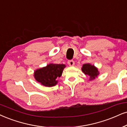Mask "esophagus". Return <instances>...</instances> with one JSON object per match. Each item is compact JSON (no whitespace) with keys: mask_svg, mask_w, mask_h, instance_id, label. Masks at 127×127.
Listing matches in <instances>:
<instances>
[{"mask_svg":"<svg viewBox=\"0 0 127 127\" xmlns=\"http://www.w3.org/2000/svg\"><path fill=\"white\" fill-rule=\"evenodd\" d=\"M68 65H70V66H73V65H74L75 63L73 60H68Z\"/></svg>","mask_w":127,"mask_h":127,"instance_id":"1","label":"esophagus"}]
</instances>
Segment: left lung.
Masks as SVG:
<instances>
[{"instance_id":"8db88e82","label":"left lung","mask_w":127,"mask_h":127,"mask_svg":"<svg viewBox=\"0 0 127 127\" xmlns=\"http://www.w3.org/2000/svg\"><path fill=\"white\" fill-rule=\"evenodd\" d=\"M82 71L86 75H89L90 80L94 79L98 75V69L94 65H91L90 64H84L83 65Z\"/></svg>"}]
</instances>
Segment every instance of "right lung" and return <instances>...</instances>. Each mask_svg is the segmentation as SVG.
Returning a JSON list of instances; mask_svg holds the SVG:
<instances>
[{
	"label": "right lung",
	"mask_w": 127,
	"mask_h": 127,
	"mask_svg": "<svg viewBox=\"0 0 127 127\" xmlns=\"http://www.w3.org/2000/svg\"><path fill=\"white\" fill-rule=\"evenodd\" d=\"M64 64H50L35 71L34 78L38 83L46 87H53L57 84V78L62 75Z\"/></svg>",
	"instance_id": "add662e5"
}]
</instances>
